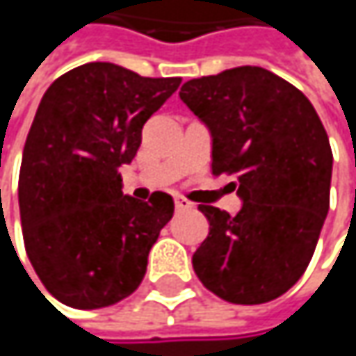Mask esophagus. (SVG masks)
<instances>
[{"label":"esophagus","mask_w":356,"mask_h":356,"mask_svg":"<svg viewBox=\"0 0 356 356\" xmlns=\"http://www.w3.org/2000/svg\"><path fill=\"white\" fill-rule=\"evenodd\" d=\"M175 210L177 212H185V210H191V204L183 197H175Z\"/></svg>","instance_id":"esophagus-1"}]
</instances>
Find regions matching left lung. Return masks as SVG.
Instances as JSON below:
<instances>
[{
    "label": "left lung",
    "instance_id": "left-lung-1",
    "mask_svg": "<svg viewBox=\"0 0 356 356\" xmlns=\"http://www.w3.org/2000/svg\"><path fill=\"white\" fill-rule=\"evenodd\" d=\"M179 97L210 131L212 173L243 202L235 216L200 204L210 233L193 270L229 303L272 301L303 276L327 216V134L301 90L257 65L189 80Z\"/></svg>",
    "mask_w": 356,
    "mask_h": 356
}]
</instances>
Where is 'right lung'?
<instances>
[{"instance_id": "right-lung-1", "label": "right lung", "mask_w": 356, "mask_h": 356, "mask_svg": "<svg viewBox=\"0 0 356 356\" xmlns=\"http://www.w3.org/2000/svg\"><path fill=\"white\" fill-rule=\"evenodd\" d=\"M179 84L92 61L42 95L24 144L18 204L29 259L63 305L101 309L140 286L173 197L123 195L119 169L134 161L144 123Z\"/></svg>"}]
</instances>
